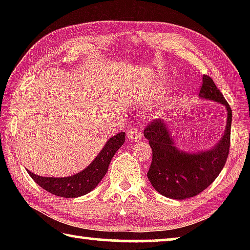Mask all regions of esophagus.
<instances>
[{
	"mask_svg": "<svg viewBox=\"0 0 250 250\" xmlns=\"http://www.w3.org/2000/svg\"><path fill=\"white\" fill-rule=\"evenodd\" d=\"M126 138H128L131 142H137L139 140H141L142 134L140 131L132 126V128H130L128 131H126Z\"/></svg>",
	"mask_w": 250,
	"mask_h": 250,
	"instance_id": "34e87169",
	"label": "esophagus"
}]
</instances>
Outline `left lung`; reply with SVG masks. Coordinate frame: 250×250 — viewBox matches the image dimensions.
Masks as SVG:
<instances>
[{
  "label": "left lung",
  "instance_id": "left-lung-1",
  "mask_svg": "<svg viewBox=\"0 0 250 250\" xmlns=\"http://www.w3.org/2000/svg\"><path fill=\"white\" fill-rule=\"evenodd\" d=\"M198 96L223 104L227 109L225 133L214 149L193 154L180 151L166 121L161 119L152 120L143 131L152 149L147 179L155 191L168 198L183 200L204 191L219 175L229 154L231 108L208 75L203 76Z\"/></svg>",
  "mask_w": 250,
  "mask_h": 250
}]
</instances>
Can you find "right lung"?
<instances>
[{
	"label": "right lung",
	"mask_w": 250,
	"mask_h": 250,
	"mask_svg": "<svg viewBox=\"0 0 250 250\" xmlns=\"http://www.w3.org/2000/svg\"><path fill=\"white\" fill-rule=\"evenodd\" d=\"M125 139V132H120L115 137L110 138L104 149L90 163V166L75 175L68 177H44L35 175L28 170L27 172L42 188L54 195L67 198L83 196L84 194L91 192L103 180L105 173L108 172L111 159L116 152L120 149V146L124 145Z\"/></svg>",
	"instance_id": "right-lung-1"
}]
</instances>
